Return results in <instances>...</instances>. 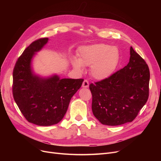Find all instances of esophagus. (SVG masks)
Segmentation results:
<instances>
[{
  "instance_id": "obj_1",
  "label": "esophagus",
  "mask_w": 161,
  "mask_h": 161,
  "mask_svg": "<svg viewBox=\"0 0 161 161\" xmlns=\"http://www.w3.org/2000/svg\"><path fill=\"white\" fill-rule=\"evenodd\" d=\"M82 87H83V88L89 87V81L87 80H85L83 81V82L82 83Z\"/></svg>"
}]
</instances>
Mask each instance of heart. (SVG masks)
Returning a JSON list of instances; mask_svg holds the SVG:
<instances>
[{
	"label": "heart",
	"instance_id": "heart-1",
	"mask_svg": "<svg viewBox=\"0 0 161 161\" xmlns=\"http://www.w3.org/2000/svg\"><path fill=\"white\" fill-rule=\"evenodd\" d=\"M119 52L116 47L105 44L82 46L78 52V59L74 58L72 64L80 72L83 66H91V74L98 80H106L114 73L119 61Z\"/></svg>",
	"mask_w": 161,
	"mask_h": 161
}]
</instances>
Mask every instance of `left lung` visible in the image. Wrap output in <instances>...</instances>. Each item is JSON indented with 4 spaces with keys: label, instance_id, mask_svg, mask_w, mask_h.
Returning <instances> with one entry per match:
<instances>
[{
    "label": "left lung",
    "instance_id": "left-lung-1",
    "mask_svg": "<svg viewBox=\"0 0 161 161\" xmlns=\"http://www.w3.org/2000/svg\"><path fill=\"white\" fill-rule=\"evenodd\" d=\"M130 55L129 63L123 69L89 86L92 113L103 125L132 122L148 99L149 67L132 47Z\"/></svg>",
    "mask_w": 161,
    "mask_h": 161
}]
</instances>
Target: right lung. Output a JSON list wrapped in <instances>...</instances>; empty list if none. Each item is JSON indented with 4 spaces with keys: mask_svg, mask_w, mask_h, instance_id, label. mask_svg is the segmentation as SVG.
<instances>
[{
    "mask_svg": "<svg viewBox=\"0 0 161 161\" xmlns=\"http://www.w3.org/2000/svg\"><path fill=\"white\" fill-rule=\"evenodd\" d=\"M48 40L43 38L33 42L18 58L13 71L15 102L25 119L39 126L60 122L83 81V79H61L56 74L42 78L35 74L31 66L32 58Z\"/></svg>",
    "mask_w": 161,
    "mask_h": 161,
    "instance_id": "add662e5",
    "label": "right lung"
}]
</instances>
